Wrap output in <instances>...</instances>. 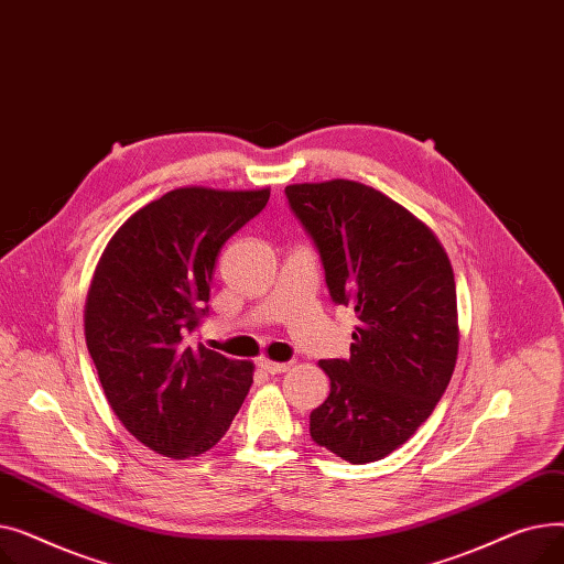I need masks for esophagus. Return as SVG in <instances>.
<instances>
[{
    "label": "esophagus",
    "mask_w": 564,
    "mask_h": 564,
    "mask_svg": "<svg viewBox=\"0 0 564 564\" xmlns=\"http://www.w3.org/2000/svg\"><path fill=\"white\" fill-rule=\"evenodd\" d=\"M260 368H262L264 372H270V375H281V372L290 370V364H276V361L264 359V361H260Z\"/></svg>",
    "instance_id": "1"
}]
</instances>
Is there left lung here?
I'll list each match as a JSON object with an SVG mask.
<instances>
[{
    "instance_id": "1",
    "label": "left lung",
    "mask_w": 564,
    "mask_h": 564,
    "mask_svg": "<svg viewBox=\"0 0 564 564\" xmlns=\"http://www.w3.org/2000/svg\"><path fill=\"white\" fill-rule=\"evenodd\" d=\"M336 304L351 306L349 359L319 361L332 393L311 436L349 464L391 455L446 393L459 347L457 292L436 235L381 192L354 183L288 185Z\"/></svg>"
}]
</instances>
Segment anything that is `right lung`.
<instances>
[{"instance_id": "right-lung-1", "label": "right lung", "mask_w": 564, "mask_h": 564, "mask_svg": "<svg viewBox=\"0 0 564 564\" xmlns=\"http://www.w3.org/2000/svg\"><path fill=\"white\" fill-rule=\"evenodd\" d=\"M267 200L270 189L166 192L116 230L96 267L88 354L118 421L164 457L210 451L253 383L251 361L192 347L187 334L207 315L221 247Z\"/></svg>"}]
</instances>
